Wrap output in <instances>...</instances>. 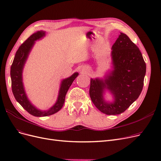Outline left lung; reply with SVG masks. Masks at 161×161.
I'll list each match as a JSON object with an SVG mask.
<instances>
[{
	"mask_svg": "<svg viewBox=\"0 0 161 161\" xmlns=\"http://www.w3.org/2000/svg\"><path fill=\"white\" fill-rule=\"evenodd\" d=\"M111 57L113 69L104 79H91L89 95L102 113L116 115L124 113L141 94L146 64L139 48L123 33L112 47ZM106 89L114 97L113 103L103 99Z\"/></svg>",
	"mask_w": 161,
	"mask_h": 161,
	"instance_id": "8db88e82",
	"label": "left lung"
}]
</instances>
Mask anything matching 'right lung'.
<instances>
[{
  "label": "right lung",
  "instance_id": "add662e5",
  "mask_svg": "<svg viewBox=\"0 0 161 161\" xmlns=\"http://www.w3.org/2000/svg\"><path fill=\"white\" fill-rule=\"evenodd\" d=\"M45 36V31H38L32 34L20 45L16 53L10 68V76L12 81V90L16 100L27 112L34 116H47L52 115L59 111L63 107L66 93L71 86L74 80L78 77V73L75 72L69 78L61 81L59 93L57 102L47 110L42 111L34 107L27 99L22 82V72L26 60L28 57L35 41L40 39Z\"/></svg>",
  "mask_w": 161,
  "mask_h": 161
}]
</instances>
